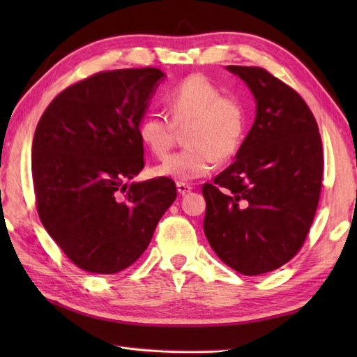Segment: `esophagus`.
<instances>
[{"label":"esophagus","instance_id":"obj_1","mask_svg":"<svg viewBox=\"0 0 357 357\" xmlns=\"http://www.w3.org/2000/svg\"><path fill=\"white\" fill-rule=\"evenodd\" d=\"M176 188H178V193L183 195V196L192 192V185H188V184H185V183H178V184H176Z\"/></svg>","mask_w":357,"mask_h":357}]
</instances>
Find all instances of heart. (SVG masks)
Instances as JSON below:
<instances>
[{
  "instance_id": "1",
  "label": "heart",
  "mask_w": 357,
  "mask_h": 357,
  "mask_svg": "<svg viewBox=\"0 0 357 357\" xmlns=\"http://www.w3.org/2000/svg\"><path fill=\"white\" fill-rule=\"evenodd\" d=\"M170 119L146 113L138 124L142 146L158 159L170 153L178 128L184 132L185 149L153 169L156 176L193 181L215 169L218 159L238 153L247 133V109L239 98L222 95L213 81L192 73L176 82L164 96Z\"/></svg>"
}]
</instances>
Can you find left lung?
<instances>
[{
  "label": "left lung",
  "mask_w": 357,
  "mask_h": 357,
  "mask_svg": "<svg viewBox=\"0 0 357 357\" xmlns=\"http://www.w3.org/2000/svg\"><path fill=\"white\" fill-rule=\"evenodd\" d=\"M252 90L256 119L236 161L204 184V233L241 275L282 267L304 245L321 198L324 153L302 96L262 67L227 66Z\"/></svg>",
  "instance_id": "left-lung-1"
}]
</instances>
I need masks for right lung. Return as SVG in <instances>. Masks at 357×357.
<instances>
[{
  "label": "right lung",
  "instance_id": "1",
  "mask_svg": "<svg viewBox=\"0 0 357 357\" xmlns=\"http://www.w3.org/2000/svg\"><path fill=\"white\" fill-rule=\"evenodd\" d=\"M162 77L155 67L95 73L64 89L36 126L38 215L81 270L113 275L130 267L176 199L170 178L130 183L144 169L138 124Z\"/></svg>",
  "mask_w": 357,
  "mask_h": 357
}]
</instances>
